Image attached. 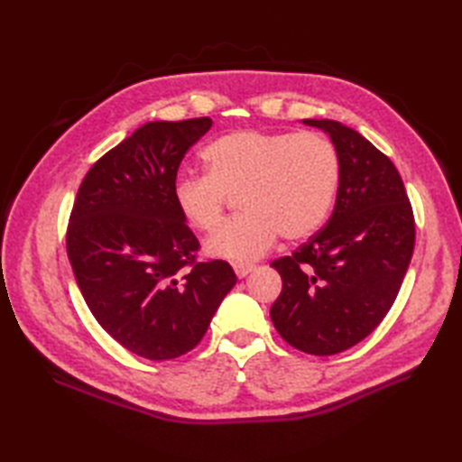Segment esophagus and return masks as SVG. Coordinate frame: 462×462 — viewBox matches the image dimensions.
<instances>
[{"instance_id":"1","label":"esophagus","mask_w":462,"mask_h":462,"mask_svg":"<svg viewBox=\"0 0 462 462\" xmlns=\"http://www.w3.org/2000/svg\"><path fill=\"white\" fill-rule=\"evenodd\" d=\"M256 270V266L254 263H234V272H236L238 278H246L250 272Z\"/></svg>"}]
</instances>
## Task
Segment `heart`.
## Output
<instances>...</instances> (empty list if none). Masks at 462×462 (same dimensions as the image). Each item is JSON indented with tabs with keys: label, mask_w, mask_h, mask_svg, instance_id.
Instances as JSON below:
<instances>
[{
	"label": "heart",
	"mask_w": 462,
	"mask_h": 462,
	"mask_svg": "<svg viewBox=\"0 0 462 462\" xmlns=\"http://www.w3.org/2000/svg\"><path fill=\"white\" fill-rule=\"evenodd\" d=\"M206 174L179 176L172 200L194 230L220 224L226 196L238 194L242 214L206 240L214 258L252 262L278 236H311L336 202L339 159L329 141L313 133L234 131L202 151Z\"/></svg>",
	"instance_id": "obj_1"
}]
</instances>
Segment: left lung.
Here are the masks:
<instances>
[{
	"mask_svg": "<svg viewBox=\"0 0 462 462\" xmlns=\"http://www.w3.org/2000/svg\"><path fill=\"white\" fill-rule=\"evenodd\" d=\"M323 131L339 159L336 208L291 256L272 263L282 276L273 328L310 356H336L365 339L393 306L415 246L403 180L365 136L329 119Z\"/></svg>",
	"mask_w": 462,
	"mask_h": 462,
	"instance_id": "8db88e82",
	"label": "left lung"
}]
</instances>
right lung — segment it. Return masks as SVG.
<instances>
[{
  "label": "right lung",
  "instance_id": "obj_1",
  "mask_svg": "<svg viewBox=\"0 0 462 462\" xmlns=\"http://www.w3.org/2000/svg\"><path fill=\"white\" fill-rule=\"evenodd\" d=\"M212 119L152 121L97 161L67 230V256L95 319L152 361L199 346L234 283L228 262L194 263L200 248L172 200L186 151Z\"/></svg>",
  "mask_w": 462,
  "mask_h": 462
}]
</instances>
